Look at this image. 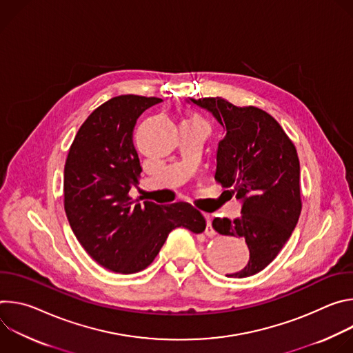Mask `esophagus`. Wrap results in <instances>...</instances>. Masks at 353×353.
Masks as SVG:
<instances>
[{"instance_id":"34e87169","label":"esophagus","mask_w":353,"mask_h":353,"mask_svg":"<svg viewBox=\"0 0 353 353\" xmlns=\"http://www.w3.org/2000/svg\"><path fill=\"white\" fill-rule=\"evenodd\" d=\"M205 218H207V229H205V234H207V236H210V237H214V236L216 234V232H215V229L212 228L211 216H210V215H205Z\"/></svg>"}]
</instances>
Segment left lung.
<instances>
[{
	"instance_id": "obj_1",
	"label": "left lung",
	"mask_w": 353,
	"mask_h": 353,
	"mask_svg": "<svg viewBox=\"0 0 353 353\" xmlns=\"http://www.w3.org/2000/svg\"><path fill=\"white\" fill-rule=\"evenodd\" d=\"M211 112L226 134L219 141L215 180L243 199L241 216L215 218L212 228L245 240L248 264L233 278L263 271L289 240L301 212L300 163L296 148L267 112L237 108L222 97L190 99Z\"/></svg>"
}]
</instances>
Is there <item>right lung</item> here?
<instances>
[{
  "instance_id": "right-lung-1",
  "label": "right lung",
  "mask_w": 353,
  "mask_h": 353,
  "mask_svg": "<svg viewBox=\"0 0 353 353\" xmlns=\"http://www.w3.org/2000/svg\"><path fill=\"white\" fill-rule=\"evenodd\" d=\"M159 97L121 94L92 112L78 130L64 168V210L86 253L102 267L134 274L152 264L169 233H203L207 222L188 203H132L141 165L132 142L138 117Z\"/></svg>"
}]
</instances>
